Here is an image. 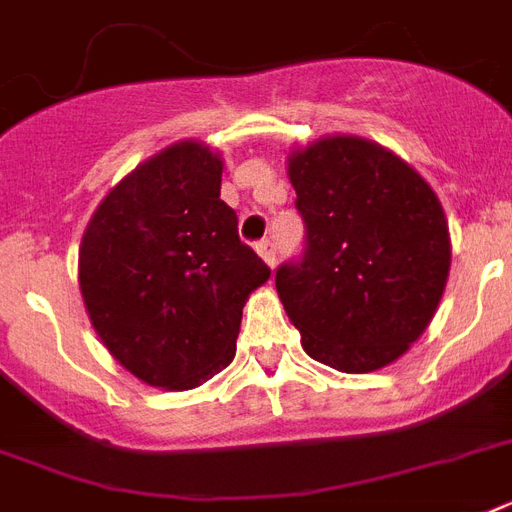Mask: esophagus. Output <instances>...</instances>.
Segmentation results:
<instances>
[{
  "mask_svg": "<svg viewBox=\"0 0 512 512\" xmlns=\"http://www.w3.org/2000/svg\"><path fill=\"white\" fill-rule=\"evenodd\" d=\"M257 255L263 257L265 263L273 268V265H276V244L270 242V239H263V242L257 244Z\"/></svg>",
  "mask_w": 512,
  "mask_h": 512,
  "instance_id": "1",
  "label": "esophagus"
}]
</instances>
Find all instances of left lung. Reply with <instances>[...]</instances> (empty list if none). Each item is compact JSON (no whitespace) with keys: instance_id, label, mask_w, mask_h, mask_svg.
<instances>
[{"instance_id":"8db88e82","label":"left lung","mask_w":512,"mask_h":512,"mask_svg":"<svg viewBox=\"0 0 512 512\" xmlns=\"http://www.w3.org/2000/svg\"><path fill=\"white\" fill-rule=\"evenodd\" d=\"M305 255L276 289L313 360L371 373L429 328L450 276V228L426 178L363 136H323L289 155Z\"/></svg>"}]
</instances>
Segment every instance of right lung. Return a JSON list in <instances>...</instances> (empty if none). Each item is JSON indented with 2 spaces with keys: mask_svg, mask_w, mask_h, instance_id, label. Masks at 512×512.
Returning a JSON list of instances; mask_svg holds the SVG:
<instances>
[{
  "mask_svg": "<svg viewBox=\"0 0 512 512\" xmlns=\"http://www.w3.org/2000/svg\"><path fill=\"white\" fill-rule=\"evenodd\" d=\"M223 160L184 139L136 165L91 215L78 286L110 355L139 381L194 389L236 352L242 307L270 268L220 199Z\"/></svg>",
  "mask_w": 512,
  "mask_h": 512,
  "instance_id": "1",
  "label": "right lung"
}]
</instances>
